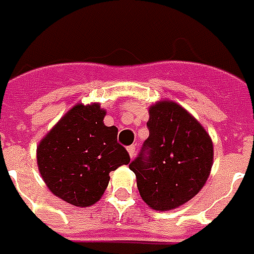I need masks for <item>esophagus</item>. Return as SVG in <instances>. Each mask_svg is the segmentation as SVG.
Segmentation results:
<instances>
[{"label": "esophagus", "mask_w": 254, "mask_h": 254, "mask_svg": "<svg viewBox=\"0 0 254 254\" xmlns=\"http://www.w3.org/2000/svg\"><path fill=\"white\" fill-rule=\"evenodd\" d=\"M127 152H128V154H130L131 159H134V156H135V146H134V145L128 146L127 147Z\"/></svg>", "instance_id": "esophagus-1"}]
</instances>
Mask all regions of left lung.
I'll list each match as a JSON object with an SVG mask.
<instances>
[{
	"label": "left lung",
	"instance_id": "left-lung-1",
	"mask_svg": "<svg viewBox=\"0 0 254 254\" xmlns=\"http://www.w3.org/2000/svg\"><path fill=\"white\" fill-rule=\"evenodd\" d=\"M146 124L149 136L130 170L142 199L152 209H176L208 181L213 143L198 120L174 101L150 105Z\"/></svg>",
	"mask_w": 254,
	"mask_h": 254
}]
</instances>
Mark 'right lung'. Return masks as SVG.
I'll use <instances>...</instances> for the list:
<instances>
[{
	"instance_id": "obj_1",
	"label": "right lung",
	"mask_w": 254,
	"mask_h": 254,
	"mask_svg": "<svg viewBox=\"0 0 254 254\" xmlns=\"http://www.w3.org/2000/svg\"><path fill=\"white\" fill-rule=\"evenodd\" d=\"M107 111L98 102L76 104L55 124L37 146V164L56 197L73 206L100 201L109 172L130 163L118 143V128L104 124Z\"/></svg>"
}]
</instances>
